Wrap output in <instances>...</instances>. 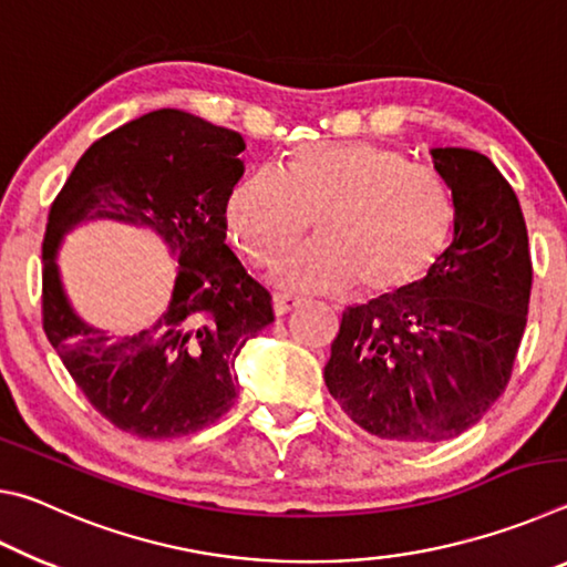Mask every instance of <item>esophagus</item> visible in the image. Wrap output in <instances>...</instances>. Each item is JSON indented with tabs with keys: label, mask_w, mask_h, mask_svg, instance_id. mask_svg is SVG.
Wrapping results in <instances>:
<instances>
[{
	"label": "esophagus",
	"mask_w": 567,
	"mask_h": 567,
	"mask_svg": "<svg viewBox=\"0 0 567 567\" xmlns=\"http://www.w3.org/2000/svg\"><path fill=\"white\" fill-rule=\"evenodd\" d=\"M297 305H300V300H297V297H290V295H275L272 297V310H275L277 318H282V315L295 310Z\"/></svg>",
	"instance_id": "34e87169"
}]
</instances>
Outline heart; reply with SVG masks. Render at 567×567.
Instances as JSON below:
<instances>
[{"label":"heart","mask_w":567,"mask_h":567,"mask_svg":"<svg viewBox=\"0 0 567 567\" xmlns=\"http://www.w3.org/2000/svg\"><path fill=\"white\" fill-rule=\"evenodd\" d=\"M318 215L320 237L282 249L267 280L290 292L395 295L420 282L453 229L445 187L400 152L372 142H310L282 169L257 167L229 189L225 219L249 260L300 237Z\"/></svg>","instance_id":"b5f03b06"}]
</instances>
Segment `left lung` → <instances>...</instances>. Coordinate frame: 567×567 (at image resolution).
<instances>
[{"label": "left lung", "mask_w": 567, "mask_h": 567, "mask_svg": "<svg viewBox=\"0 0 567 567\" xmlns=\"http://www.w3.org/2000/svg\"><path fill=\"white\" fill-rule=\"evenodd\" d=\"M453 237L408 290L342 312L324 385L354 425L390 443H443L473 427L511 380L530 302L527 229L491 159L433 147Z\"/></svg>", "instance_id": "1"}]
</instances>
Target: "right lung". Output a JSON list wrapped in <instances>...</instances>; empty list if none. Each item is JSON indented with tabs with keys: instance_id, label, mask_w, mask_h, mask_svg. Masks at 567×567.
Here are the masks:
<instances>
[{
	"instance_id": "right-lung-1",
	"label": "right lung",
	"mask_w": 567,
	"mask_h": 567,
	"mask_svg": "<svg viewBox=\"0 0 567 567\" xmlns=\"http://www.w3.org/2000/svg\"><path fill=\"white\" fill-rule=\"evenodd\" d=\"M243 134L157 110L104 134L76 162L42 245L47 340L112 425L162 440L197 433L235 405V360L275 320L270 292L225 243V205L243 177ZM147 226L178 260L168 310L152 329L110 336L69 302L55 255L84 221Z\"/></svg>"
}]
</instances>
